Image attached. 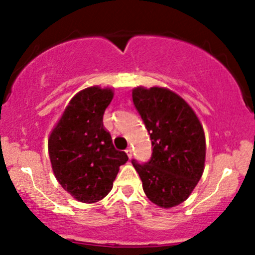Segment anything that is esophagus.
Listing matches in <instances>:
<instances>
[{
    "label": "esophagus",
    "mask_w": 255,
    "mask_h": 255,
    "mask_svg": "<svg viewBox=\"0 0 255 255\" xmlns=\"http://www.w3.org/2000/svg\"><path fill=\"white\" fill-rule=\"evenodd\" d=\"M126 153H127V155H128V158H132V148H130V146H128L127 149H126Z\"/></svg>",
    "instance_id": "1"
}]
</instances>
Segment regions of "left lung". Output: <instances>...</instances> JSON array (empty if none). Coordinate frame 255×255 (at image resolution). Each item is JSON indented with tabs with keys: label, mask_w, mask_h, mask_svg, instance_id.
Instances as JSON below:
<instances>
[{
	"label": "left lung",
	"mask_w": 255,
	"mask_h": 255,
	"mask_svg": "<svg viewBox=\"0 0 255 255\" xmlns=\"http://www.w3.org/2000/svg\"><path fill=\"white\" fill-rule=\"evenodd\" d=\"M132 97L153 148L146 163L133 159V166L153 204L176 206L189 197L204 173V128L191 107L170 90L137 87Z\"/></svg>",
	"instance_id": "8db88e82"
}]
</instances>
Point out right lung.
Instances as JSON below:
<instances>
[{
	"instance_id": "1",
	"label": "right lung",
	"mask_w": 255,
	"mask_h": 255,
	"mask_svg": "<svg viewBox=\"0 0 255 255\" xmlns=\"http://www.w3.org/2000/svg\"><path fill=\"white\" fill-rule=\"evenodd\" d=\"M111 89L94 86L71 99L49 137V156L59 184L80 202L92 204L112 189L120 166L128 160L113 146L104 127Z\"/></svg>"
}]
</instances>
